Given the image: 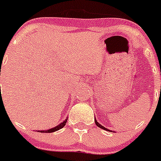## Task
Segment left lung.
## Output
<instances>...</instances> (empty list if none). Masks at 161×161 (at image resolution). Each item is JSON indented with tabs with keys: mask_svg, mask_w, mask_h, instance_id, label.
Here are the masks:
<instances>
[{
	"mask_svg": "<svg viewBox=\"0 0 161 161\" xmlns=\"http://www.w3.org/2000/svg\"><path fill=\"white\" fill-rule=\"evenodd\" d=\"M95 123H96V125H97L98 127L101 128V129H103V130H108V129H106V128H105V127H103V125H101L100 124H99V122H98L97 121H96V119H95Z\"/></svg>",
	"mask_w": 161,
	"mask_h": 161,
	"instance_id": "8db88e82",
	"label": "left lung"
}]
</instances>
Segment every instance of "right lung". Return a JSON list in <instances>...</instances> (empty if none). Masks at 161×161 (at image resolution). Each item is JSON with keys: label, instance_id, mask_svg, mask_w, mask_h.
<instances>
[{"label": "right lung", "instance_id": "obj_1", "mask_svg": "<svg viewBox=\"0 0 161 161\" xmlns=\"http://www.w3.org/2000/svg\"><path fill=\"white\" fill-rule=\"evenodd\" d=\"M67 122V119H65V121H64L63 122H62V123L61 124H59L58 125H57L56 127H53V128H52V129H50V130H41L40 132L41 133H53V132H55V131H57V130H60V129H62V128H63L64 127V125H65V123H66Z\"/></svg>", "mask_w": 161, "mask_h": 161}]
</instances>
